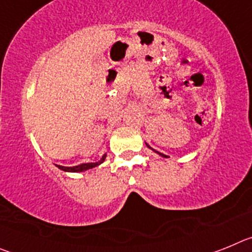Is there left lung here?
Here are the masks:
<instances>
[{
    "mask_svg": "<svg viewBox=\"0 0 252 252\" xmlns=\"http://www.w3.org/2000/svg\"><path fill=\"white\" fill-rule=\"evenodd\" d=\"M148 146H149V145H148ZM149 148H150V146H149ZM150 149H151V148H150ZM153 150H154V149H153ZM154 151H155V153H157V154H159L160 157H162V158H168V157H166V155H164V154L159 153V151H157V150H154Z\"/></svg>",
    "mask_w": 252,
    "mask_h": 252,
    "instance_id": "left-lung-1",
    "label": "left lung"
}]
</instances>
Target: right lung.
<instances>
[{
  "label": "right lung",
  "instance_id": "add662e5",
  "mask_svg": "<svg viewBox=\"0 0 252 252\" xmlns=\"http://www.w3.org/2000/svg\"><path fill=\"white\" fill-rule=\"evenodd\" d=\"M106 159V154H104L102 159L99 161H95V162H84V164H79V165H75V166H63V165H57L60 170H64V171H70V173H78V171H84V170H88V169H92L94 166L99 165L102 162L104 161Z\"/></svg>",
  "mask_w": 252,
  "mask_h": 252
}]
</instances>
